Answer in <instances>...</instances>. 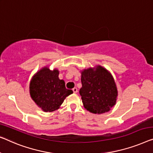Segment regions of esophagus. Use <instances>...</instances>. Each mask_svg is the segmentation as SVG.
Listing matches in <instances>:
<instances>
[{
  "label": "esophagus",
  "mask_w": 153,
  "mask_h": 153,
  "mask_svg": "<svg viewBox=\"0 0 153 153\" xmlns=\"http://www.w3.org/2000/svg\"><path fill=\"white\" fill-rule=\"evenodd\" d=\"M73 91H74V93H77V88L76 87H74V88H73Z\"/></svg>",
  "instance_id": "34e87169"
}]
</instances>
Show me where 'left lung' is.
I'll use <instances>...</instances> for the list:
<instances>
[{
	"label": "left lung",
	"mask_w": 153,
	"mask_h": 153,
	"mask_svg": "<svg viewBox=\"0 0 153 153\" xmlns=\"http://www.w3.org/2000/svg\"><path fill=\"white\" fill-rule=\"evenodd\" d=\"M82 88L79 94L84 108L91 113L102 114L115 105L117 90L113 77L101 66L82 72Z\"/></svg>",
	"instance_id": "1"
}]
</instances>
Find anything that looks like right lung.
Returning a JSON list of instances; mask_svg holds the SVG:
<instances>
[{"label":"right lung","instance_id":"1","mask_svg":"<svg viewBox=\"0 0 153 153\" xmlns=\"http://www.w3.org/2000/svg\"><path fill=\"white\" fill-rule=\"evenodd\" d=\"M57 69L50 71L47 67L40 70L31 79L29 91L31 98L45 112L59 108L64 100L73 93L65 87V82L58 77Z\"/></svg>","mask_w":153,"mask_h":153}]
</instances>
